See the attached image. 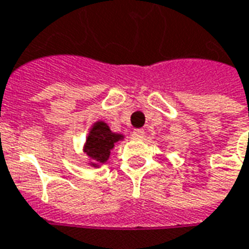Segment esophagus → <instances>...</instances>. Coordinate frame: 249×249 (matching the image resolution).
Here are the masks:
<instances>
[{
	"instance_id": "obj_1",
	"label": "esophagus",
	"mask_w": 249,
	"mask_h": 249,
	"mask_svg": "<svg viewBox=\"0 0 249 249\" xmlns=\"http://www.w3.org/2000/svg\"><path fill=\"white\" fill-rule=\"evenodd\" d=\"M144 130H142V128H138V130H134L132 131V139L134 140H142V138H144Z\"/></svg>"
}]
</instances>
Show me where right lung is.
<instances>
[{"instance_id":"1","label":"right lung","mask_w":249,"mask_h":249,"mask_svg":"<svg viewBox=\"0 0 249 249\" xmlns=\"http://www.w3.org/2000/svg\"><path fill=\"white\" fill-rule=\"evenodd\" d=\"M122 134H117L110 130L107 123L104 121H97L90 127L88 136L86 139L83 152L89 160L90 166L100 167L109 160L110 151L114 148L115 142L123 140Z\"/></svg>"}]
</instances>
